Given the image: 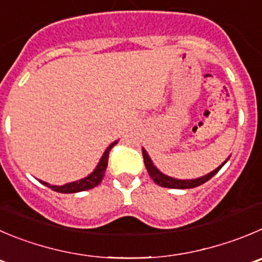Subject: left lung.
<instances>
[{
  "label": "left lung",
  "mask_w": 262,
  "mask_h": 262,
  "mask_svg": "<svg viewBox=\"0 0 262 262\" xmlns=\"http://www.w3.org/2000/svg\"><path fill=\"white\" fill-rule=\"evenodd\" d=\"M143 157H144V163H145L146 170H148V173L150 175V178L153 179L154 183L158 184V185H161V186H163V188H171V189L196 188V186L202 185V184H204L206 181L210 180L211 178H213V176H215L216 173L220 171L221 167L226 163V161H228V159H226V161L224 162L220 167H217L215 171H212V172L208 173V175H206V176H202V178H199V179H194V180H178V179H172V178H170V176H167V175H164V173L159 172L156 167H154L151 159L149 158V156L146 154L145 149H143Z\"/></svg>",
  "instance_id": "1"
}]
</instances>
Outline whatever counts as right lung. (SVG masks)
I'll return each instance as SVG.
<instances>
[{"instance_id": "1", "label": "right lung", "mask_w": 262, "mask_h": 262, "mask_svg": "<svg viewBox=\"0 0 262 262\" xmlns=\"http://www.w3.org/2000/svg\"><path fill=\"white\" fill-rule=\"evenodd\" d=\"M116 144H117V141H114V143H112L111 145L108 146V149L105 150V153H104L103 157H101L99 164L96 166L95 171L90 173L87 178L81 179V180H78V181H74V183L66 184V185H61V186L50 185V184L45 183V181H41V183L43 184V185L49 186V188L52 189V190L58 191V193H78V191L89 190V189L95 188V186H98L99 184L101 183V180H103L104 173H105L106 167H108L109 153H111L112 148H113Z\"/></svg>"}]
</instances>
